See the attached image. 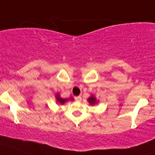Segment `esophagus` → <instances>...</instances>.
I'll list each match as a JSON object with an SVG mask.
<instances>
[{
    "label": "esophagus",
    "mask_w": 155,
    "mask_h": 155,
    "mask_svg": "<svg viewBox=\"0 0 155 155\" xmlns=\"http://www.w3.org/2000/svg\"><path fill=\"white\" fill-rule=\"evenodd\" d=\"M75 100H76V101H80L81 100V97L80 96H76V97H75Z\"/></svg>",
    "instance_id": "34e87169"
}]
</instances>
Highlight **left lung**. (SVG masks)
<instances>
[{
  "label": "left lung",
  "instance_id": "left-lung-1",
  "mask_svg": "<svg viewBox=\"0 0 155 155\" xmlns=\"http://www.w3.org/2000/svg\"><path fill=\"white\" fill-rule=\"evenodd\" d=\"M87 101L91 104V105H95L97 103V101H96V98H95L94 96H91L90 98H88L87 99Z\"/></svg>",
  "mask_w": 155,
  "mask_h": 155
}]
</instances>
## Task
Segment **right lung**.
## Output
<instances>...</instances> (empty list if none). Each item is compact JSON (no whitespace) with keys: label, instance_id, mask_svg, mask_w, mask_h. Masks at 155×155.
<instances>
[{"label":"right lung","instance_id":"obj_1","mask_svg":"<svg viewBox=\"0 0 155 155\" xmlns=\"http://www.w3.org/2000/svg\"><path fill=\"white\" fill-rule=\"evenodd\" d=\"M56 99L57 100V101H58L59 104H63L64 103H65L66 101H68V100H74L73 99V98H70L69 99H66V98H61L60 96H59V94H57L56 95Z\"/></svg>","mask_w":155,"mask_h":155}]
</instances>
